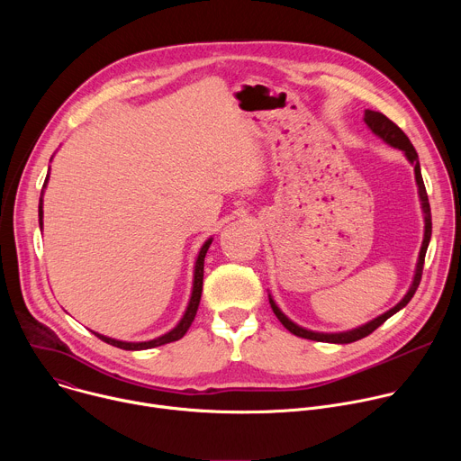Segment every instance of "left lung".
<instances>
[{
	"label": "left lung",
	"instance_id": "obj_1",
	"mask_svg": "<svg viewBox=\"0 0 461 461\" xmlns=\"http://www.w3.org/2000/svg\"><path fill=\"white\" fill-rule=\"evenodd\" d=\"M365 123L370 127V131L374 135H377L383 142H386L388 146L396 148V149H402L407 157V160L414 166V175H416V184H418V193H420V201H421V210H423V219H425V233H423V242H421V249H420V257H418V265H416V272H414V279H412V285L409 288V292L405 294V297L393 306L390 308L388 312L377 315L375 319L368 321L366 324H361L357 328H354V330H347V332H338V334H324V332H313V330H306V328L295 324L294 321H290L281 310L279 306L276 304V301L270 297V304H272V310L274 313L277 315V319L285 324L286 330H290L294 336L297 338H304V339H312V341H321V343H336V345H347V343H354L357 339H363L366 338L368 334H372L375 328H379L388 317H392L396 312H400L402 308H405L409 304V301L414 297L418 286H420V281H421V274H423V265H425V253H427V248H429V242H430V235H432V219H430V204H429V196H427V189H425V184H423V176H421V169H420V160H418V153L414 149V146L411 144L409 137L403 133V131L393 123L392 120H388L383 113H377V111H370L366 109L365 111Z\"/></svg>",
	"mask_w": 461,
	"mask_h": 461
}]
</instances>
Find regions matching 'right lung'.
Masks as SVG:
<instances>
[{
	"instance_id": "right-lung-1",
	"label": "right lung",
	"mask_w": 461,
	"mask_h": 461,
	"mask_svg": "<svg viewBox=\"0 0 461 461\" xmlns=\"http://www.w3.org/2000/svg\"><path fill=\"white\" fill-rule=\"evenodd\" d=\"M47 180H49V173H47V178H45V184H43V189L47 185ZM38 217H40V228H43V191H41V196H40V206H38ZM212 237L203 244L201 251H199V257H196L194 260V272H193V288H191V297H189V303H187V308L182 315V319L178 321V324L173 328V330H169L167 334L157 338V339H151V341H140V343H129V341H118V339H113V338H107V336H102V334H96L93 332L96 338H100L102 341H105L107 345H113L116 348H122V350H148V348H155V347H160V345H166V343H173V341H178L180 338H184V334L187 332V328L191 326L194 315H196V310H199V303H201V295H203V279H204V257L210 249V244H212Z\"/></svg>"
}]
</instances>
